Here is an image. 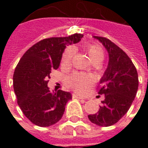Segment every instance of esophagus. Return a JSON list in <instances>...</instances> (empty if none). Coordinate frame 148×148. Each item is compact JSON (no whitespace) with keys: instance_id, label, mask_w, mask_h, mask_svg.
<instances>
[{"instance_id":"1","label":"esophagus","mask_w":148,"mask_h":148,"mask_svg":"<svg viewBox=\"0 0 148 148\" xmlns=\"http://www.w3.org/2000/svg\"><path fill=\"white\" fill-rule=\"evenodd\" d=\"M73 97H75V98H77V99H85L84 97H81V96H78V95H77V94H73Z\"/></svg>"}]
</instances>
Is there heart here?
<instances>
[{
  "mask_svg": "<svg viewBox=\"0 0 148 148\" xmlns=\"http://www.w3.org/2000/svg\"><path fill=\"white\" fill-rule=\"evenodd\" d=\"M86 51L90 56V59L94 63H99L105 58V52L103 48L98 44L89 43L86 46ZM75 49L69 47L65 49L61 58L62 66H69L73 60ZM66 85L72 90L78 93H85L94 83V77L90 74L84 73H74L66 78Z\"/></svg>",
  "mask_w": 148,
  "mask_h": 148,
  "instance_id": "1",
  "label": "heart"
}]
</instances>
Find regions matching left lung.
Segmentation results:
<instances>
[{"label":"left lung","mask_w":148,"mask_h":148,"mask_svg":"<svg viewBox=\"0 0 148 148\" xmlns=\"http://www.w3.org/2000/svg\"><path fill=\"white\" fill-rule=\"evenodd\" d=\"M102 42L109 55L108 67L97 89V93L105 95L98 112L88 116L93 124L108 127L121 120L136 97L139 79L136 66L125 52L111 40L94 36Z\"/></svg>","instance_id":"obj_1"}]
</instances>
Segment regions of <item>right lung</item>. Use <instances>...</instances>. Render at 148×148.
<instances>
[{
    "label": "right lung",
    "mask_w": 148,
    "mask_h": 148,
    "mask_svg": "<svg viewBox=\"0 0 148 148\" xmlns=\"http://www.w3.org/2000/svg\"><path fill=\"white\" fill-rule=\"evenodd\" d=\"M82 34L51 37L40 40L25 52L13 74V89L20 108L29 121L48 127L61 120L71 94L47 87L52 70L59 67L66 47L79 42Z\"/></svg>",
    "instance_id": "obj_1"
}]
</instances>
